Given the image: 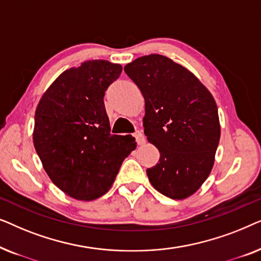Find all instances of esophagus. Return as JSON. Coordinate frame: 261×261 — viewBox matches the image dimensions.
<instances>
[{
	"mask_svg": "<svg viewBox=\"0 0 261 261\" xmlns=\"http://www.w3.org/2000/svg\"><path fill=\"white\" fill-rule=\"evenodd\" d=\"M134 138H135V140H137V142H138L139 145H144L145 144V137H144V134H142L140 130L135 132Z\"/></svg>",
	"mask_w": 261,
	"mask_h": 261,
	"instance_id": "esophagus-1",
	"label": "esophagus"
}]
</instances>
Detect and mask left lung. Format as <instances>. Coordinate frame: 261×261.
Masks as SVG:
<instances>
[{
	"instance_id": "1",
	"label": "left lung",
	"mask_w": 261,
	"mask_h": 261,
	"mask_svg": "<svg viewBox=\"0 0 261 261\" xmlns=\"http://www.w3.org/2000/svg\"><path fill=\"white\" fill-rule=\"evenodd\" d=\"M124 72L144 96V133L160 153L146 171L149 181L166 197H189L215 162L221 134L215 99L194 73L165 56L140 57Z\"/></svg>"
}]
</instances>
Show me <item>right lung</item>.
I'll return each instance as SVG.
<instances>
[{"label": "right lung", "mask_w": 261, "mask_h": 261, "mask_svg": "<svg viewBox=\"0 0 261 261\" xmlns=\"http://www.w3.org/2000/svg\"><path fill=\"white\" fill-rule=\"evenodd\" d=\"M120 64L88 60L64 71L35 110L33 142L42 166L63 192L78 201L101 197L134 151L132 135L110 134L105 92Z\"/></svg>", "instance_id": "obj_1"}]
</instances>
